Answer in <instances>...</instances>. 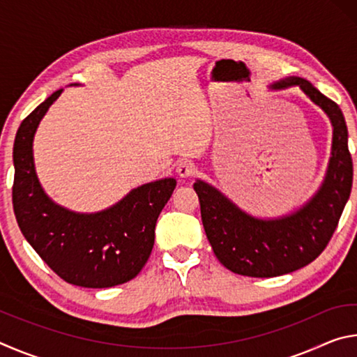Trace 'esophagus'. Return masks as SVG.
Here are the masks:
<instances>
[{"label": "esophagus", "mask_w": 357, "mask_h": 357, "mask_svg": "<svg viewBox=\"0 0 357 357\" xmlns=\"http://www.w3.org/2000/svg\"><path fill=\"white\" fill-rule=\"evenodd\" d=\"M176 173L179 174L181 178H184V179L190 178L192 174L195 173V165H193L190 160H181L179 164H178V167H176Z\"/></svg>", "instance_id": "34e87169"}]
</instances>
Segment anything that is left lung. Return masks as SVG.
<instances>
[{
	"mask_svg": "<svg viewBox=\"0 0 357 357\" xmlns=\"http://www.w3.org/2000/svg\"><path fill=\"white\" fill-rule=\"evenodd\" d=\"M291 86H298L321 108L332 126L328 170L310 200L293 213L264 219L245 213L206 181L193 183L209 244L217 259L234 274L266 279L312 263L328 245L351 193L353 160L340 107L301 77H287L269 84L274 91Z\"/></svg>",
	"mask_w": 357,
	"mask_h": 357,
	"instance_id": "left-lung-1",
	"label": "left lung"
}]
</instances>
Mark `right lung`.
<instances>
[{
    "mask_svg": "<svg viewBox=\"0 0 357 357\" xmlns=\"http://www.w3.org/2000/svg\"><path fill=\"white\" fill-rule=\"evenodd\" d=\"M63 89L22 121L14 142L12 204L23 236L63 280L84 288H110L134 279L154 245L160 211L176 187L164 178L132 189L113 206L75 213L56 204L39 183L33 142L40 119Z\"/></svg>",
    "mask_w": 357,
    "mask_h": 357,
    "instance_id": "obj_1",
    "label": "right lung"
}]
</instances>
